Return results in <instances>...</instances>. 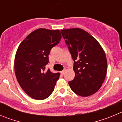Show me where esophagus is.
<instances>
[{
  "instance_id": "esophagus-1",
  "label": "esophagus",
  "mask_w": 122,
  "mask_h": 122,
  "mask_svg": "<svg viewBox=\"0 0 122 122\" xmlns=\"http://www.w3.org/2000/svg\"><path fill=\"white\" fill-rule=\"evenodd\" d=\"M64 71H65L64 70H62V71H61V74H62V75H63L64 73Z\"/></svg>"
}]
</instances>
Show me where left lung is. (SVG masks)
<instances>
[{
    "label": "left lung",
    "mask_w": 122,
    "mask_h": 122,
    "mask_svg": "<svg viewBox=\"0 0 122 122\" xmlns=\"http://www.w3.org/2000/svg\"><path fill=\"white\" fill-rule=\"evenodd\" d=\"M74 61L75 77L68 84L77 95L88 97L97 92L106 78L107 61L98 41L80 28L61 30Z\"/></svg>",
    "instance_id": "obj_1"
}]
</instances>
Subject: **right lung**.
I'll return each mask as SVG.
<instances>
[{
  "mask_svg": "<svg viewBox=\"0 0 122 122\" xmlns=\"http://www.w3.org/2000/svg\"><path fill=\"white\" fill-rule=\"evenodd\" d=\"M61 35L58 30H36L20 43L14 62L15 73L21 88L35 100H45L54 90L60 73L49 68V54L53 47L60 43Z\"/></svg>",
  "mask_w": 122,
  "mask_h": 122,
  "instance_id": "1",
  "label": "right lung"
}]
</instances>
